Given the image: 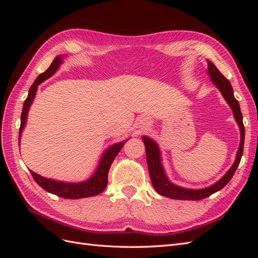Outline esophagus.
<instances>
[{
  "instance_id": "34e87169",
  "label": "esophagus",
  "mask_w": 258,
  "mask_h": 258,
  "mask_svg": "<svg viewBox=\"0 0 258 258\" xmlns=\"http://www.w3.org/2000/svg\"><path fill=\"white\" fill-rule=\"evenodd\" d=\"M140 122H141L143 127H147L151 124V120H150V118H147V117H142V118L140 119Z\"/></svg>"
}]
</instances>
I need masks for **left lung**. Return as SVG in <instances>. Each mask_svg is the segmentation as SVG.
<instances>
[{
    "label": "left lung",
    "instance_id": "left-lung-1",
    "mask_svg": "<svg viewBox=\"0 0 258 258\" xmlns=\"http://www.w3.org/2000/svg\"><path fill=\"white\" fill-rule=\"evenodd\" d=\"M208 64H209L208 74L211 76V80H212V82L216 85V87L221 90L225 100L227 101L228 104L232 108L233 115H235V118L240 127L241 142L237 153V158L235 163H233L232 167L229 169L228 172L214 185L207 187V188H204V189H186V188H183V187H178L169 182V179L167 178L165 171H163V168L161 165L160 152L157 144H156L152 139L143 137L142 140L145 145L147 167H148V172H150V175H151L152 184L154 186V188L156 189V191H157L159 195L171 199L201 200L211 196V195L218 190H221L224 186L228 184L233 174H235L237 168L239 167L242 154H243L245 130H244L243 118H242V113L240 110L239 102L235 98V96H233V90H232L230 82L226 79L220 71H218L217 68L212 63V62L208 61Z\"/></svg>",
    "mask_w": 258,
    "mask_h": 258
}]
</instances>
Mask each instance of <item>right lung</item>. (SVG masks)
Wrapping results in <instances>:
<instances>
[{"label":"right lung","instance_id":"1","mask_svg":"<svg viewBox=\"0 0 258 258\" xmlns=\"http://www.w3.org/2000/svg\"><path fill=\"white\" fill-rule=\"evenodd\" d=\"M61 61L62 60H61L60 56L56 57V59L52 61L50 67L46 70L44 73L38 75L37 79L33 83V85L31 86L28 98L26 99L25 103H23V108H22V113H21L20 129H19V139H20L21 131L26 124L29 107H30L31 103H32V101L36 95L37 86L40 85L42 82H44L45 80H47L48 77H50L54 72L57 71V69L59 68V66L61 63ZM123 144H124V142L117 143L108 148V150L102 156V159H101V162H100L98 170L96 171V173L93 174V176L91 178H89L88 181L83 182V183L71 184V183L57 182V181H52V179L45 178L41 175H38V174L34 173L33 171H30V172H31V174H32L34 181L38 185H40L43 189H45L48 192H51L53 195H56V196H58V197H62L66 199H80V198H87V197L97 196V195L101 194L105 189V187L107 185L108 170H110L111 165L113 163L117 154H118L119 151L121 150Z\"/></svg>","mask_w":258,"mask_h":258}]
</instances>
